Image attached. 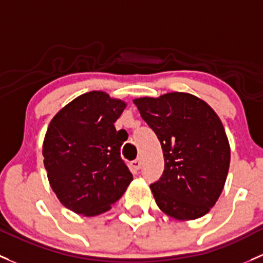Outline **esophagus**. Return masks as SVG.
I'll list each match as a JSON object with an SVG mask.
<instances>
[{"instance_id": "esophagus-1", "label": "esophagus", "mask_w": 263, "mask_h": 263, "mask_svg": "<svg viewBox=\"0 0 263 263\" xmlns=\"http://www.w3.org/2000/svg\"><path fill=\"white\" fill-rule=\"evenodd\" d=\"M141 165H142V162H141V160H140V159L135 160V161H132V162H131V166L134 167L135 170H140V168H141Z\"/></svg>"}]
</instances>
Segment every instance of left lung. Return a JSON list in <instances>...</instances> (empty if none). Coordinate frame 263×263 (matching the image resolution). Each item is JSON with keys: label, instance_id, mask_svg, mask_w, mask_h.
I'll list each match as a JSON object with an SVG mask.
<instances>
[{"label": "left lung", "instance_id": "obj_1", "mask_svg": "<svg viewBox=\"0 0 263 263\" xmlns=\"http://www.w3.org/2000/svg\"><path fill=\"white\" fill-rule=\"evenodd\" d=\"M134 103L164 154V174L150 186L160 211L178 220L205 215L222 194L231 162L220 118L190 93L142 97Z\"/></svg>", "mask_w": 263, "mask_h": 263}]
</instances>
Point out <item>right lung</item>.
<instances>
[{
	"label": "right lung",
	"mask_w": 263,
	"mask_h": 263,
	"mask_svg": "<svg viewBox=\"0 0 263 263\" xmlns=\"http://www.w3.org/2000/svg\"><path fill=\"white\" fill-rule=\"evenodd\" d=\"M126 106L122 99L92 90L63 107L49 123L43 142L49 184L77 214L109 211L134 180L121 159L124 139L115 128Z\"/></svg>",
	"instance_id": "add662e5"
}]
</instances>
